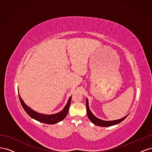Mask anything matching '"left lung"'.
I'll return each instance as SVG.
<instances>
[{"label":"left lung","mask_w":152,"mask_h":152,"mask_svg":"<svg viewBox=\"0 0 152 152\" xmlns=\"http://www.w3.org/2000/svg\"><path fill=\"white\" fill-rule=\"evenodd\" d=\"M86 108H87V116H88L89 118L90 119V121L92 122H93L94 124H95V125L98 126H101V127H109V126L116 125V124H119L120 122H121L122 121H123L124 119H125L128 116V115H129V114L127 115L126 116L123 117L122 118L118 119V120H115V121H105L101 120V119L95 117L94 115L93 114V113L91 112V110H90L89 107V102H88V99H87V98H86Z\"/></svg>","instance_id":"left-lung-1"}]
</instances>
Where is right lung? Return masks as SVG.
Masks as SVG:
<instances>
[{"label":"right lung","mask_w":152,"mask_h":152,"mask_svg":"<svg viewBox=\"0 0 152 152\" xmlns=\"http://www.w3.org/2000/svg\"><path fill=\"white\" fill-rule=\"evenodd\" d=\"M19 98H20V101L23 108L25 111L26 112V113L28 114L30 117L35 119V120H36V121L44 123V124H56L59 122L61 121L66 117V115L68 112L69 108H70L72 96L68 99V101L66 106L65 107V108H63L62 111L59 112L57 113L52 114V115L42 114V113H39L35 112L34 110L31 109L24 103L23 101V99L20 97V94H19Z\"/></svg>","instance_id":"1"}]
</instances>
